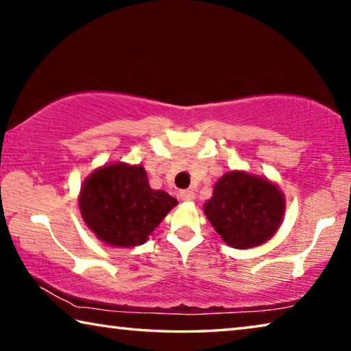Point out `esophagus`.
<instances>
[{"label":"esophagus","instance_id":"1","mask_svg":"<svg viewBox=\"0 0 351 351\" xmlns=\"http://www.w3.org/2000/svg\"><path fill=\"white\" fill-rule=\"evenodd\" d=\"M180 198L182 199V202H193V199H195V192H193L192 189H187V191H181Z\"/></svg>","mask_w":351,"mask_h":351}]
</instances>
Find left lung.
Listing matches in <instances>:
<instances>
[{
  "instance_id": "1",
  "label": "left lung",
  "mask_w": 351,
  "mask_h": 351,
  "mask_svg": "<svg viewBox=\"0 0 351 351\" xmlns=\"http://www.w3.org/2000/svg\"><path fill=\"white\" fill-rule=\"evenodd\" d=\"M203 209L226 245L247 250L263 245L280 230L286 198L267 178L232 170L215 182Z\"/></svg>"
}]
</instances>
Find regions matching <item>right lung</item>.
Instances as JSON below:
<instances>
[{
  "mask_svg": "<svg viewBox=\"0 0 351 351\" xmlns=\"http://www.w3.org/2000/svg\"><path fill=\"white\" fill-rule=\"evenodd\" d=\"M77 202L88 230L106 245L119 248L145 243L178 204L167 192L149 187L142 165L126 162L93 170L82 182Z\"/></svg>",
  "mask_w": 351,
  "mask_h": 351,
  "instance_id": "1",
  "label": "right lung"
}]
</instances>
